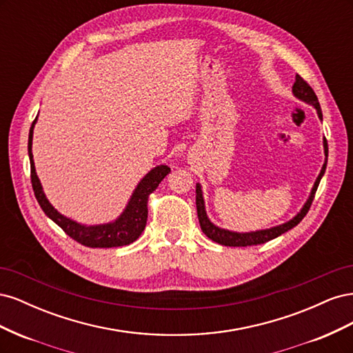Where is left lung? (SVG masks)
I'll list each match as a JSON object with an SVG mask.
<instances>
[{
    "mask_svg": "<svg viewBox=\"0 0 353 353\" xmlns=\"http://www.w3.org/2000/svg\"><path fill=\"white\" fill-rule=\"evenodd\" d=\"M292 91H293V95L296 99H299L306 104H311L312 108H315L316 113H318V117L323 121V112H321V108H319V101L316 99V94L314 92V90L311 87H309V83L306 81H303L301 77H299V74H296V81L293 83ZM323 144H324L325 162L321 168V172H319V175L315 181V184L311 190V194H309L303 208L290 221L281 223V225L271 227V228H266V230L250 231V232H237V231H230V230H225V228H221V227L215 225L213 222H210V219L208 218L206 208H205V199H203V190H201V185L197 183L196 184V206H197V216H199L201 231L205 232L210 240H213L215 243H219L222 245H231V248H245V245L262 244V243H266V241H270L272 239H276L279 236H281V234H284L285 231L296 227L297 223L305 218L309 208H311L312 200H314L315 193H316V188L319 185V181H321V178L325 172L327 157H328V145H327L325 138H324Z\"/></svg>",
    "mask_w": 353,
    "mask_h": 353,
    "instance_id": "1",
    "label": "left lung"
}]
</instances>
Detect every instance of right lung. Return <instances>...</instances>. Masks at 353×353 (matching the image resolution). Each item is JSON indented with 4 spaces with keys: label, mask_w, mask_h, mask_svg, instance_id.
<instances>
[{
    "label": "right lung",
    "mask_w": 353,
    "mask_h": 353,
    "mask_svg": "<svg viewBox=\"0 0 353 353\" xmlns=\"http://www.w3.org/2000/svg\"><path fill=\"white\" fill-rule=\"evenodd\" d=\"M38 121V116L32 122L28 140V153L30 160V181L34 188L35 197L39 203L41 209L46 215L54 221L57 225L65 231L69 237L78 241L87 248H119L135 241L141 236L147 223V200L153 191L162 183L163 178L170 172V168L166 165H159L153 168L150 172L145 174L144 178L138 183L132 191L131 199L128 200L123 212L114 221L108 223H99V225H85V223L73 221L54 209V206L48 201L44 190H42L41 181L37 175L34 154H32V138H34V128Z\"/></svg>",
    "instance_id": "right-lung-1"
}]
</instances>
